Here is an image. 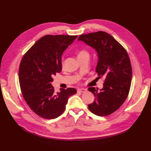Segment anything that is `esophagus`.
<instances>
[{
  "label": "esophagus",
  "mask_w": 151,
  "mask_h": 151,
  "mask_svg": "<svg viewBox=\"0 0 151 151\" xmlns=\"http://www.w3.org/2000/svg\"><path fill=\"white\" fill-rule=\"evenodd\" d=\"M77 91L80 93H86L87 91V89H84V88H79V89H77Z\"/></svg>",
  "instance_id": "obj_1"
}]
</instances>
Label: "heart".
<instances>
[{
    "label": "heart",
    "mask_w": 151,
    "mask_h": 151,
    "mask_svg": "<svg viewBox=\"0 0 151 151\" xmlns=\"http://www.w3.org/2000/svg\"><path fill=\"white\" fill-rule=\"evenodd\" d=\"M89 55L88 52L86 51V50H81L79 51V54H78V56H81V55ZM64 60H63V59H62V62H61V66L62 68L64 67Z\"/></svg>",
    "instance_id": "b5f03b06"
}]
</instances>
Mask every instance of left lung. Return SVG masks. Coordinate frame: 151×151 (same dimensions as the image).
<instances>
[{
  "label": "left lung",
  "instance_id": "1",
  "mask_svg": "<svg viewBox=\"0 0 151 151\" xmlns=\"http://www.w3.org/2000/svg\"><path fill=\"white\" fill-rule=\"evenodd\" d=\"M81 40L94 48L98 62L96 68L98 77H103V88L91 87L88 90L95 99L88 108L98 116L111 115L119 108L128 97L130 88L132 68L127 50L112 36L99 31L79 36Z\"/></svg>",
  "mask_w": 151,
  "mask_h": 151
}]
</instances>
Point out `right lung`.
Listing matches in <instances>:
<instances>
[{"mask_svg":"<svg viewBox=\"0 0 151 151\" xmlns=\"http://www.w3.org/2000/svg\"><path fill=\"white\" fill-rule=\"evenodd\" d=\"M77 36L45 35L22 57L19 81L25 101L36 115L54 119L65 111L68 99L76 94L75 88L55 92L53 77L62 70L61 56Z\"/></svg>","mask_w":151,"mask_h":151,"instance_id":"obj_1","label":"right lung"}]
</instances>
